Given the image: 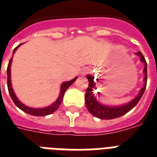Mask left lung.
I'll use <instances>...</instances> for the list:
<instances>
[{
    "label": "left lung",
    "instance_id": "1",
    "mask_svg": "<svg viewBox=\"0 0 157 157\" xmlns=\"http://www.w3.org/2000/svg\"><path fill=\"white\" fill-rule=\"evenodd\" d=\"M136 54L140 56L141 61L144 62V64H145V67H144V73H145V76H144L145 85L140 90V93L139 94V95L128 104L123 105V106H121V107H107V106H103V105L98 103L95 100V98L94 97L93 92H92L94 86V83L93 81L94 76H90L89 75L86 76L89 80V86L87 90H86V96H85L86 105L89 112H90L93 116L103 120L115 119V118H117V117H120L123 116V115L126 114L127 112H129L132 108H134L137 105V103H139V101L140 100V98H142V96L144 94V91L146 90L147 74V62L145 60V58H144V56L140 51H139Z\"/></svg>",
    "mask_w": 157,
    "mask_h": 157
}]
</instances>
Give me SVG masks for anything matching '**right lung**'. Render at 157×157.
Masks as SVG:
<instances>
[{
	"label": "right lung",
	"instance_id": "right-lung-1",
	"mask_svg": "<svg viewBox=\"0 0 157 157\" xmlns=\"http://www.w3.org/2000/svg\"><path fill=\"white\" fill-rule=\"evenodd\" d=\"M20 45H18L17 47L14 48L13 54H14L16 50L18 49V47ZM11 62H12V58H11L10 62H9L8 67H7V86H8L9 94H10V95L11 98H12V100H13V102L14 103V104H15L18 108H20L22 111H23V112H26V113H28V114L32 115V116H36V117H44V116H47V115L51 114V113H53L54 111H56V110L59 108V106H60V104L62 103V101H63V98L65 91L67 90V88H68L69 86H71V84L73 83L74 81L76 80V78H77V77H76V78H74L73 80H71V81H67V82H64V83L62 84L61 91H60L59 97L53 104H51L50 106H49V107H45V108H32V107H27V106H25V105H23V103H21L20 101L17 98V97H16L14 93H13V89H12V86H11L10 81Z\"/></svg>",
	"mask_w": 157,
	"mask_h": 157
}]
</instances>
